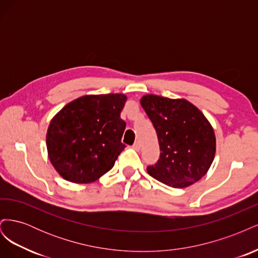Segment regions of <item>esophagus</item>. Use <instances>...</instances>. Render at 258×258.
<instances>
[{"instance_id":"34e87169","label":"esophagus","mask_w":258,"mask_h":258,"mask_svg":"<svg viewBox=\"0 0 258 258\" xmlns=\"http://www.w3.org/2000/svg\"><path fill=\"white\" fill-rule=\"evenodd\" d=\"M132 147H134L136 151H140V148H141V142H140V141H137Z\"/></svg>"}]
</instances>
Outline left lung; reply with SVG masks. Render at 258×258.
<instances>
[{
	"instance_id": "1",
	"label": "left lung",
	"mask_w": 258,
	"mask_h": 258,
	"mask_svg": "<svg viewBox=\"0 0 258 258\" xmlns=\"http://www.w3.org/2000/svg\"><path fill=\"white\" fill-rule=\"evenodd\" d=\"M141 105L158 137L160 157L147 172L174 188H184L205 176L214 159L215 135L198 108L185 99L147 95Z\"/></svg>"
}]
</instances>
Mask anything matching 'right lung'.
<instances>
[{
	"instance_id": "right-lung-1",
	"label": "right lung",
	"mask_w": 258,
	"mask_h": 258,
	"mask_svg": "<svg viewBox=\"0 0 258 258\" xmlns=\"http://www.w3.org/2000/svg\"><path fill=\"white\" fill-rule=\"evenodd\" d=\"M121 93L84 96L53 117L46 137L48 157L57 172L72 183H90L105 174L124 150L126 122Z\"/></svg>"
}]
</instances>
